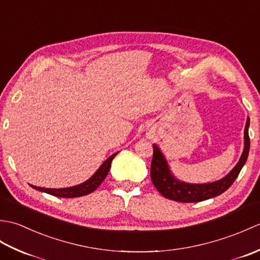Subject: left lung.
I'll return each mask as SVG.
<instances>
[{
	"label": "left lung",
	"instance_id": "8db88e82",
	"mask_svg": "<svg viewBox=\"0 0 260 260\" xmlns=\"http://www.w3.org/2000/svg\"><path fill=\"white\" fill-rule=\"evenodd\" d=\"M249 124L250 118L247 117L244 136V151H242L238 163L224 178L210 182V183H187V182L176 179V176L171 172L169 163L162 151L156 144H153L151 179L154 186L163 197L179 202H200L220 196L234 183L247 161L250 148V140L249 134H248Z\"/></svg>",
	"mask_w": 260,
	"mask_h": 260
}]
</instances>
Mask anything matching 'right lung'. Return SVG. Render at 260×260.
<instances>
[{"mask_svg":"<svg viewBox=\"0 0 260 260\" xmlns=\"http://www.w3.org/2000/svg\"><path fill=\"white\" fill-rule=\"evenodd\" d=\"M117 154L118 152L114 153L113 155H110L106 161L99 167V169L96 171V172L93 173L87 181H85L84 183L69 186V187H61V189H48V187H40L32 184H30V186H32L35 190L45 192V193H48V194L59 197V198H77V197L87 196L89 194V193L95 191L97 187L102 184V182L105 180V178H106L109 172L113 158L117 155Z\"/></svg>","mask_w":260,"mask_h":260,"instance_id":"1","label":"right lung"}]
</instances>
